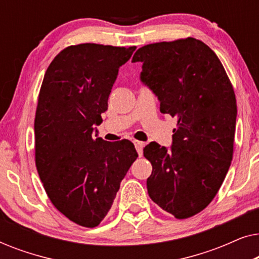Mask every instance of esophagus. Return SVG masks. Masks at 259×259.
<instances>
[{
    "instance_id": "obj_1",
    "label": "esophagus",
    "mask_w": 259,
    "mask_h": 259,
    "mask_svg": "<svg viewBox=\"0 0 259 259\" xmlns=\"http://www.w3.org/2000/svg\"><path fill=\"white\" fill-rule=\"evenodd\" d=\"M134 146H136V150L138 152V154H139V157H141V155H143V148L145 146V144L141 143V141L136 140L134 141Z\"/></svg>"
}]
</instances>
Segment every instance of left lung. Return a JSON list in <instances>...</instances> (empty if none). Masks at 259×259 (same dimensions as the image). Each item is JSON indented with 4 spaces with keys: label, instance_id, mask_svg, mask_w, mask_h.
Segmentation results:
<instances>
[{
    "label": "left lung",
    "instance_id": "left-lung-1",
    "mask_svg": "<svg viewBox=\"0 0 259 259\" xmlns=\"http://www.w3.org/2000/svg\"><path fill=\"white\" fill-rule=\"evenodd\" d=\"M140 79L160 101V112L177 118L171 150L152 141L144 155L152 164L147 192L178 219L203 211L221 189L231 165L237 104L221 60L193 37L141 47Z\"/></svg>",
    "mask_w": 259,
    "mask_h": 259
}]
</instances>
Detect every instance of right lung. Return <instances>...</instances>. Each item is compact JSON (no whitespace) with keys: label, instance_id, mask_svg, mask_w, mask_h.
I'll list each match as a JSON object with an SVG mask.
<instances>
[{"label":"right lung","instance_id":"add662e5","mask_svg":"<svg viewBox=\"0 0 259 259\" xmlns=\"http://www.w3.org/2000/svg\"><path fill=\"white\" fill-rule=\"evenodd\" d=\"M136 48L69 46L51 62L41 84L34 121L37 173L52 204L84 228L106 217L138 157L130 140L93 137L119 68Z\"/></svg>","mask_w":259,"mask_h":259}]
</instances>
